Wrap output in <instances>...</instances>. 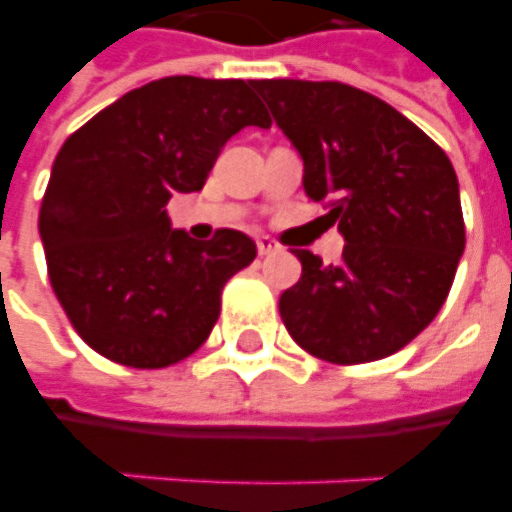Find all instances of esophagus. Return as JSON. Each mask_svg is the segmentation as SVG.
Returning a JSON list of instances; mask_svg holds the SVG:
<instances>
[{
	"label": "esophagus",
	"mask_w": 512,
	"mask_h": 512,
	"mask_svg": "<svg viewBox=\"0 0 512 512\" xmlns=\"http://www.w3.org/2000/svg\"><path fill=\"white\" fill-rule=\"evenodd\" d=\"M256 248H259V256H270V253H278V250H281V242L262 234V237H256Z\"/></svg>",
	"instance_id": "34e87169"
}]
</instances>
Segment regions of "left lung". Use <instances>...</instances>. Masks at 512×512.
<instances>
[{"mask_svg": "<svg viewBox=\"0 0 512 512\" xmlns=\"http://www.w3.org/2000/svg\"><path fill=\"white\" fill-rule=\"evenodd\" d=\"M278 129L303 157V187L328 206L342 262L295 250L303 275L278 308L306 353L366 364L436 320L466 248L458 176L402 112L342 82L262 79Z\"/></svg>", "mask_w": 512, "mask_h": 512, "instance_id": "obj_1", "label": "left lung"}]
</instances>
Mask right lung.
Wrapping results in <instances>:
<instances>
[{
    "label": "right lung",
    "mask_w": 512,
    "mask_h": 512,
    "mask_svg": "<svg viewBox=\"0 0 512 512\" xmlns=\"http://www.w3.org/2000/svg\"><path fill=\"white\" fill-rule=\"evenodd\" d=\"M270 126L248 79L165 76L93 115L54 159L41 201L49 281L74 331L115 364L162 369L209 339L220 292L256 259L234 228H170L176 192L204 187L220 148Z\"/></svg>",
    "instance_id": "add662e5"
}]
</instances>
